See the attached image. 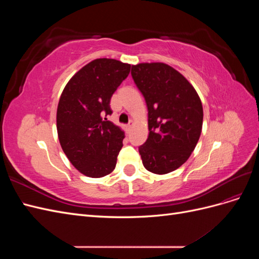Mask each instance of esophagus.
<instances>
[{
    "mask_svg": "<svg viewBox=\"0 0 259 259\" xmlns=\"http://www.w3.org/2000/svg\"><path fill=\"white\" fill-rule=\"evenodd\" d=\"M133 124H134V123H133V121H131V122L126 125V131H127V132H130V131L132 130V127H133Z\"/></svg>",
    "mask_w": 259,
    "mask_h": 259,
    "instance_id": "34e87169",
    "label": "esophagus"
}]
</instances>
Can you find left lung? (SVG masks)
<instances>
[{
	"instance_id": "1",
	"label": "left lung",
	"mask_w": 259,
	"mask_h": 259,
	"mask_svg": "<svg viewBox=\"0 0 259 259\" xmlns=\"http://www.w3.org/2000/svg\"><path fill=\"white\" fill-rule=\"evenodd\" d=\"M132 77L148 108L149 135L139 146L144 166L167 174L189 158L202 131L203 108L193 86L162 62L132 66Z\"/></svg>"
}]
</instances>
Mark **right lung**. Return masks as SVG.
Instances as JSON below:
<instances>
[{"instance_id":"right-lung-1","label":"right lung","mask_w":259,"mask_h":259,"mask_svg":"<svg viewBox=\"0 0 259 259\" xmlns=\"http://www.w3.org/2000/svg\"><path fill=\"white\" fill-rule=\"evenodd\" d=\"M131 65L115 59L93 60L76 72L62 92L57 109L60 146L82 174H110L123 147L124 133L107 120L113 93L126 79Z\"/></svg>"}]
</instances>
